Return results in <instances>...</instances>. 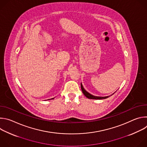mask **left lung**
<instances>
[{
  "label": "left lung",
  "mask_w": 147,
  "mask_h": 147,
  "mask_svg": "<svg viewBox=\"0 0 147 147\" xmlns=\"http://www.w3.org/2000/svg\"><path fill=\"white\" fill-rule=\"evenodd\" d=\"M81 90L82 91V93L84 94L87 98H89V99H106L107 98H109L110 96H94L91 94H90L89 92H88L84 88L82 85L81 84ZM114 94V93L113 94Z\"/></svg>",
  "instance_id": "obj_1"
}]
</instances>
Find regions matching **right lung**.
Listing matches in <instances>:
<instances>
[{
    "label": "right lung",
    "mask_w": 147,
    "mask_h": 147,
    "mask_svg": "<svg viewBox=\"0 0 147 147\" xmlns=\"http://www.w3.org/2000/svg\"><path fill=\"white\" fill-rule=\"evenodd\" d=\"M52 99H54V98H52Z\"/></svg>",
    "instance_id": "add662e5"
}]
</instances>
